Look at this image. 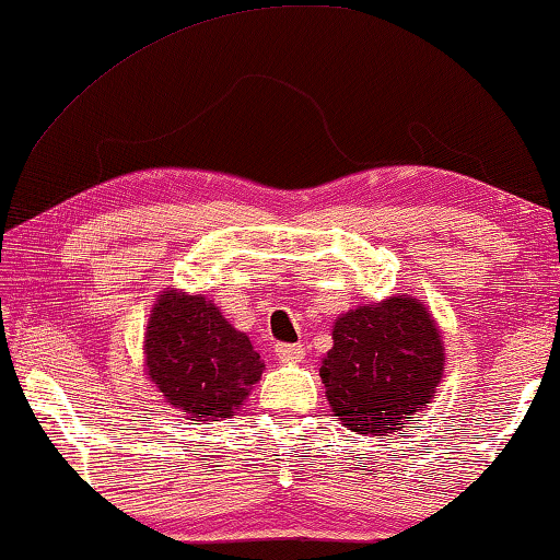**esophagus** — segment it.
I'll return each instance as SVG.
<instances>
[{
	"mask_svg": "<svg viewBox=\"0 0 560 560\" xmlns=\"http://www.w3.org/2000/svg\"><path fill=\"white\" fill-rule=\"evenodd\" d=\"M277 359L283 363H299L304 359V346L301 343H277Z\"/></svg>",
	"mask_w": 560,
	"mask_h": 560,
	"instance_id": "34e87169",
	"label": "esophagus"
}]
</instances>
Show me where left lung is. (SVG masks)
Segmentation results:
<instances>
[{
    "label": "left lung",
    "instance_id": "1",
    "mask_svg": "<svg viewBox=\"0 0 560 560\" xmlns=\"http://www.w3.org/2000/svg\"><path fill=\"white\" fill-rule=\"evenodd\" d=\"M322 381L334 416L349 431L388 436L431 404L443 378V339L413 296H388L341 314Z\"/></svg>",
    "mask_w": 560,
    "mask_h": 560
}]
</instances>
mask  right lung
I'll return each instance as SVG.
<instances>
[{
  "label": "right lung",
  "mask_w": 560,
  "mask_h": 560,
  "mask_svg": "<svg viewBox=\"0 0 560 560\" xmlns=\"http://www.w3.org/2000/svg\"><path fill=\"white\" fill-rule=\"evenodd\" d=\"M147 376L189 421L229 419L261 378L264 361L248 336L207 296L162 291L149 314Z\"/></svg>",
  "instance_id": "add662e5"
}]
</instances>
